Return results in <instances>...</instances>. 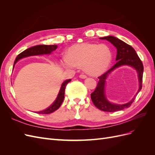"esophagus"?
I'll list each match as a JSON object with an SVG mask.
<instances>
[{"label": "esophagus", "mask_w": 155, "mask_h": 155, "mask_svg": "<svg viewBox=\"0 0 155 155\" xmlns=\"http://www.w3.org/2000/svg\"><path fill=\"white\" fill-rule=\"evenodd\" d=\"M79 78L81 79H85V78H87V76L84 74H81V75H79Z\"/></svg>", "instance_id": "1"}]
</instances>
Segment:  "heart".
Returning <instances> with one entry per match:
<instances>
[{
    "label": "heart",
    "mask_w": 155,
    "mask_h": 155,
    "mask_svg": "<svg viewBox=\"0 0 155 155\" xmlns=\"http://www.w3.org/2000/svg\"><path fill=\"white\" fill-rule=\"evenodd\" d=\"M111 61V51L107 45L85 43L71 46L62 63L67 68L83 67L86 73L96 76L106 71Z\"/></svg>",
    "instance_id": "1"
}]
</instances>
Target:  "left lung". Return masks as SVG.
Here are the masks:
<instances>
[{
  "label": "left lung",
  "instance_id": "left-lung-1",
  "mask_svg": "<svg viewBox=\"0 0 155 155\" xmlns=\"http://www.w3.org/2000/svg\"><path fill=\"white\" fill-rule=\"evenodd\" d=\"M100 39H105L109 41L117 49V55L116 61L117 63L110 69L105 74L98 77L99 81L95 91L91 94V100L97 109L105 112H116L123 110L125 108L129 107L133 104L136 96L140 91L142 87V78L143 66L142 61L139 58L134 49L132 46L125 43V42L114 36H107L101 37ZM124 65H127L133 67L137 70L139 82V88L137 94L129 102L125 104L118 105L112 104L107 100L105 94L106 79L110 74L117 68Z\"/></svg>",
  "mask_w": 155,
  "mask_h": 155
}]
</instances>
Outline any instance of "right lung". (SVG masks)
<instances>
[{
    "label": "right lung",
    "mask_w": 155,
    "mask_h": 155,
    "mask_svg": "<svg viewBox=\"0 0 155 155\" xmlns=\"http://www.w3.org/2000/svg\"><path fill=\"white\" fill-rule=\"evenodd\" d=\"M57 48H58L57 45H37V46H33V47L28 48L17 55V57L15 59V62H14L13 67L15 66V64L18 60H20L22 58L29 57V56H33V55L50 54L53 51L57 49ZM70 81H71V79H69L66 81H64L62 83L57 98H56L54 102L49 107H48L47 109H46L43 110L35 112H37V113L38 114H48L51 113V112L55 111L56 110H58L60 107V106L61 105L63 101L64 97L65 88H66L67 84Z\"/></svg>",
    "instance_id": "obj_1"
}]
</instances>
